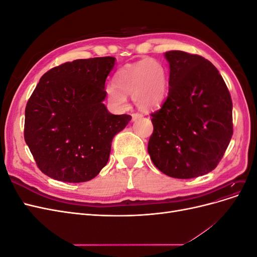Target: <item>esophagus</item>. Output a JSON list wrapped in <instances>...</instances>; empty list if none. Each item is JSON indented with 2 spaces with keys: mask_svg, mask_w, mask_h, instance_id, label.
<instances>
[{
  "mask_svg": "<svg viewBox=\"0 0 257 257\" xmlns=\"http://www.w3.org/2000/svg\"><path fill=\"white\" fill-rule=\"evenodd\" d=\"M141 118H143L142 113H133V114H132V120H133V121H136L137 119H141Z\"/></svg>",
  "mask_w": 257,
  "mask_h": 257,
  "instance_id": "obj_1",
  "label": "esophagus"
}]
</instances>
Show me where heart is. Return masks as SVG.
<instances>
[{
	"label": "heart",
	"mask_w": 257,
	"mask_h": 257,
	"mask_svg": "<svg viewBox=\"0 0 257 257\" xmlns=\"http://www.w3.org/2000/svg\"><path fill=\"white\" fill-rule=\"evenodd\" d=\"M114 84L105 88L108 100L116 108L126 105L132 95L135 105L144 111L153 110L164 102L167 93V72L154 59H144L121 67L115 73Z\"/></svg>",
	"instance_id": "obj_1"
}]
</instances>
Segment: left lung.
<instances>
[{"label":"left lung","instance_id":"1","mask_svg":"<svg viewBox=\"0 0 257 257\" xmlns=\"http://www.w3.org/2000/svg\"><path fill=\"white\" fill-rule=\"evenodd\" d=\"M169 63L168 96L151 113L148 144L160 172L191 179L213 170L232 136V103L228 89L211 62L180 50L165 52Z\"/></svg>","mask_w":257,"mask_h":257}]
</instances>
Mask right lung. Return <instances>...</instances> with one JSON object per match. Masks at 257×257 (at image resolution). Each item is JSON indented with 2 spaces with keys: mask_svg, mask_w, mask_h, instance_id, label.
<instances>
[{
  "mask_svg": "<svg viewBox=\"0 0 257 257\" xmlns=\"http://www.w3.org/2000/svg\"><path fill=\"white\" fill-rule=\"evenodd\" d=\"M115 58L79 59L43 75L28 100L25 141L42 172L54 180L85 182L106 166L112 138L132 116L103 103Z\"/></svg>",
  "mask_w": 257,
  "mask_h": 257,
  "instance_id": "add662e5",
  "label": "right lung"
}]
</instances>
